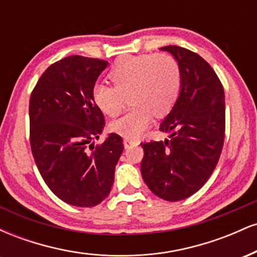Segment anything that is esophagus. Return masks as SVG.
<instances>
[{
	"label": "esophagus",
	"mask_w": 257,
	"mask_h": 257,
	"mask_svg": "<svg viewBox=\"0 0 257 257\" xmlns=\"http://www.w3.org/2000/svg\"><path fill=\"white\" fill-rule=\"evenodd\" d=\"M123 144H124L125 149H131V147L138 145V141L137 140H132V139H124Z\"/></svg>",
	"instance_id": "34e87169"
}]
</instances>
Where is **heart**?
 <instances>
[{"instance_id": "1", "label": "heart", "mask_w": 257, "mask_h": 257, "mask_svg": "<svg viewBox=\"0 0 257 257\" xmlns=\"http://www.w3.org/2000/svg\"><path fill=\"white\" fill-rule=\"evenodd\" d=\"M114 85L98 82L93 99L102 112L114 117L122 112L125 96L134 107L111 124L126 139H138L152 123L153 113L162 117L175 105L181 90V70L172 55H132L119 59L110 71Z\"/></svg>"}]
</instances>
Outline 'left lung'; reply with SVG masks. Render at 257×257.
Listing matches in <instances>:
<instances>
[{
  "label": "left lung",
  "mask_w": 257,
  "mask_h": 257,
  "mask_svg": "<svg viewBox=\"0 0 257 257\" xmlns=\"http://www.w3.org/2000/svg\"><path fill=\"white\" fill-rule=\"evenodd\" d=\"M178 61L181 90L159 131L170 139L141 144V175L159 198L178 202L203 187L213 174L225 140V93L219 77L197 53L162 47Z\"/></svg>",
  "instance_id": "left-lung-1"
}]
</instances>
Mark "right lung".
Instances as JSON below:
<instances>
[{"label": "right lung", "mask_w": 257, "mask_h": 257, "mask_svg": "<svg viewBox=\"0 0 257 257\" xmlns=\"http://www.w3.org/2000/svg\"><path fill=\"white\" fill-rule=\"evenodd\" d=\"M101 59L71 55L52 64L31 93L30 145L44 182L70 205L91 208L110 193L124 146L111 133L101 145L105 118L93 99L107 66Z\"/></svg>", "instance_id": "right-lung-1"}]
</instances>
